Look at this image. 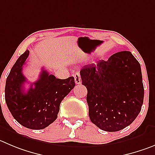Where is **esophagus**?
Segmentation results:
<instances>
[{"label":"esophagus","mask_w":155,"mask_h":155,"mask_svg":"<svg viewBox=\"0 0 155 155\" xmlns=\"http://www.w3.org/2000/svg\"><path fill=\"white\" fill-rule=\"evenodd\" d=\"M73 77H74L75 82H76V84H80V83H81L80 74H79V73H74V75H73Z\"/></svg>","instance_id":"obj_1"}]
</instances>
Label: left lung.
Returning a JSON list of instances; mask_svg holds the SVG:
<instances>
[{"label": "left lung", "instance_id": "8db88e82", "mask_svg": "<svg viewBox=\"0 0 155 155\" xmlns=\"http://www.w3.org/2000/svg\"><path fill=\"white\" fill-rule=\"evenodd\" d=\"M80 76L92 123L110 132L132 123L141 112L144 92L141 66L131 52H118L107 61L85 66Z\"/></svg>", "mask_w": 155, "mask_h": 155}]
</instances>
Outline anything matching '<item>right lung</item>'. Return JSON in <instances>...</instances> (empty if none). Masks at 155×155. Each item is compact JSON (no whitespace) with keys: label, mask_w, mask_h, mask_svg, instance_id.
<instances>
[{"label":"right lung","mask_w":155,"mask_h":155,"mask_svg":"<svg viewBox=\"0 0 155 155\" xmlns=\"http://www.w3.org/2000/svg\"><path fill=\"white\" fill-rule=\"evenodd\" d=\"M29 53L27 50L20 56L11 69L6 80L5 101L18 123L27 128L40 130L56 119L60 103L76 84L73 76L66 79H56L42 69L39 79L24 92L27 79L22 69Z\"/></svg>","instance_id":"add662e5"}]
</instances>
